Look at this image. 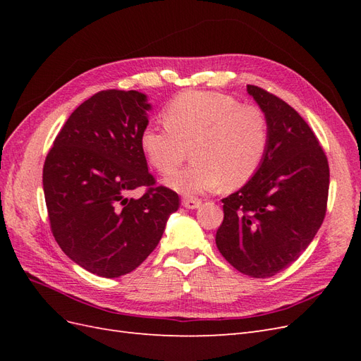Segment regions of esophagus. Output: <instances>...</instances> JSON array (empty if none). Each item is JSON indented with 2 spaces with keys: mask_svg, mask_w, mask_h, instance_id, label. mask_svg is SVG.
Masks as SVG:
<instances>
[{
  "mask_svg": "<svg viewBox=\"0 0 361 361\" xmlns=\"http://www.w3.org/2000/svg\"><path fill=\"white\" fill-rule=\"evenodd\" d=\"M183 207H187V209H195V207H199L202 204V202L199 199H183L182 200Z\"/></svg>",
  "mask_w": 361,
  "mask_h": 361,
  "instance_id": "esophagus-1",
  "label": "esophagus"
}]
</instances>
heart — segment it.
<instances>
[{"mask_svg":"<svg viewBox=\"0 0 361 361\" xmlns=\"http://www.w3.org/2000/svg\"><path fill=\"white\" fill-rule=\"evenodd\" d=\"M166 125H149L140 146L161 174L176 170L191 147L192 162L170 174L167 185L183 195L239 188L256 176L269 147L262 108L215 92H183L164 110Z\"/></svg>","mask_w":361,"mask_h":361,"instance_id":"heart-1","label":"heart"}]
</instances>
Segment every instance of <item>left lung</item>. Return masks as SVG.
<instances>
[{
	"mask_svg": "<svg viewBox=\"0 0 361 361\" xmlns=\"http://www.w3.org/2000/svg\"><path fill=\"white\" fill-rule=\"evenodd\" d=\"M247 92L269 123V147L256 176L223 199L215 243L224 259L255 279L276 276L309 247L325 218L330 167L305 120L257 85Z\"/></svg>",
	"mask_w": 361,
	"mask_h": 361,
	"instance_id": "obj_1",
	"label": "left lung"
}]
</instances>
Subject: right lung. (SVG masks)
<instances>
[{"label": "right lung", "instance_id": "right-lung-1", "mask_svg": "<svg viewBox=\"0 0 361 361\" xmlns=\"http://www.w3.org/2000/svg\"><path fill=\"white\" fill-rule=\"evenodd\" d=\"M146 94L102 90L69 116L43 166L51 232L75 264L116 279L134 271L159 243L179 195L157 187L140 135ZM140 186V200L128 194Z\"/></svg>", "mask_w": 361, "mask_h": 361}]
</instances>
